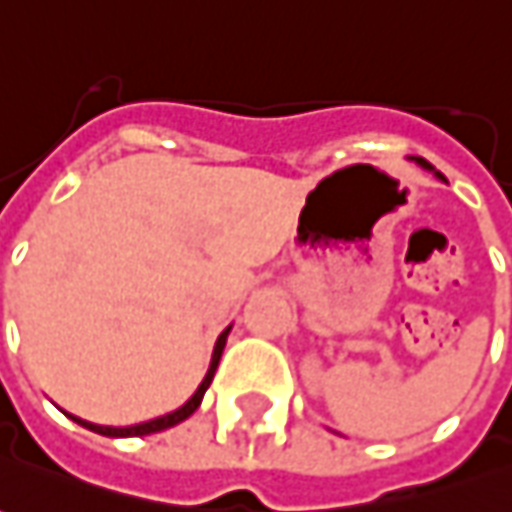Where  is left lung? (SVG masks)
<instances>
[{"label": "left lung", "instance_id": "obj_1", "mask_svg": "<svg viewBox=\"0 0 512 512\" xmlns=\"http://www.w3.org/2000/svg\"><path fill=\"white\" fill-rule=\"evenodd\" d=\"M412 159H415L417 165H420V168L423 170H431V173H434V176H437V179H440V182H446V176H443V173H440V170H434L429 165V162H426V159H420V156H412Z\"/></svg>", "mask_w": 512, "mask_h": 512}]
</instances>
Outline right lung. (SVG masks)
I'll return each mask as SVG.
<instances>
[{
  "mask_svg": "<svg viewBox=\"0 0 512 512\" xmlns=\"http://www.w3.org/2000/svg\"><path fill=\"white\" fill-rule=\"evenodd\" d=\"M229 330H232V325H229L221 336H218V342H215V347H212V358H210V367H207V375H204V381L198 384V389L187 398V401L179 406V409H173V412H168V415H159L154 417V420H145V423H134V426H100V423H89V420H83V417L78 415H69V412H64L69 420H75L78 426H83V429L95 431V434H103V437H145V434H156V431H165L170 429V426H176V423H182V420H187V417L196 412L198 406H201V398H204V392L210 389L212 384V375H215V370H218V361H221V353H224V347H227V336Z\"/></svg>",
  "mask_w": 512,
  "mask_h": 512,
  "instance_id": "right-lung-1",
  "label": "right lung"
}]
</instances>
